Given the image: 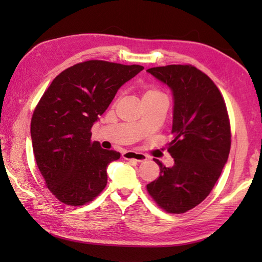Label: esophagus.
Segmentation results:
<instances>
[{"instance_id": "obj_1", "label": "esophagus", "mask_w": 262, "mask_h": 262, "mask_svg": "<svg viewBox=\"0 0 262 262\" xmlns=\"http://www.w3.org/2000/svg\"><path fill=\"white\" fill-rule=\"evenodd\" d=\"M122 158L125 160H130V161H135V162H143V161H146V155H144L142 153H137V152H125L122 154Z\"/></svg>"}]
</instances>
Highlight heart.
<instances>
[{"instance_id": "b5f03b06", "label": "heart", "mask_w": 262, "mask_h": 262, "mask_svg": "<svg viewBox=\"0 0 262 262\" xmlns=\"http://www.w3.org/2000/svg\"><path fill=\"white\" fill-rule=\"evenodd\" d=\"M164 94L162 91H160L159 89L157 88H147L145 92H144V96H143V100H148V99H155V98H159V97H163Z\"/></svg>"}]
</instances>
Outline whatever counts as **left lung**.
<instances>
[{"mask_svg":"<svg viewBox=\"0 0 262 262\" xmlns=\"http://www.w3.org/2000/svg\"><path fill=\"white\" fill-rule=\"evenodd\" d=\"M173 92L174 109L168 152L174 165L159 160L157 180L146 186L160 208L182 214L213 190L231 149V125L224 98L208 75L194 66L166 65L147 70Z\"/></svg>","mask_w":262,"mask_h":262,"instance_id":"left-lung-1","label":"left lung"}]
</instances>
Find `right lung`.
<instances>
[{"label":"right lung","mask_w":262,"mask_h":262,"mask_svg":"<svg viewBox=\"0 0 262 262\" xmlns=\"http://www.w3.org/2000/svg\"><path fill=\"white\" fill-rule=\"evenodd\" d=\"M91 59L64 70L33 110L32 149L47 188L60 203L82 206L107 186V166L120 153L91 141V128L118 89L143 71Z\"/></svg>","instance_id":"1"}]
</instances>
